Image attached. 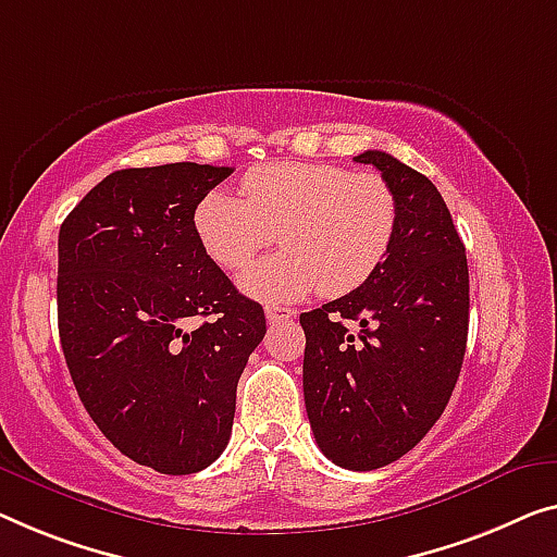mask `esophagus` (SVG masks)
Returning <instances> with one entry per match:
<instances>
[{"instance_id":"1","label":"esophagus","mask_w":557,"mask_h":557,"mask_svg":"<svg viewBox=\"0 0 557 557\" xmlns=\"http://www.w3.org/2000/svg\"><path fill=\"white\" fill-rule=\"evenodd\" d=\"M264 314H268V322L277 325V322H289L297 314L293 307H282V305H268L264 307Z\"/></svg>"}]
</instances>
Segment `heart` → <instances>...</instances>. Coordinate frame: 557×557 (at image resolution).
I'll use <instances>...</instances> for the list:
<instances>
[{
	"label": "heart",
	"mask_w": 557,
	"mask_h": 557,
	"mask_svg": "<svg viewBox=\"0 0 557 557\" xmlns=\"http://www.w3.org/2000/svg\"><path fill=\"white\" fill-rule=\"evenodd\" d=\"M243 197L212 189L195 207L199 243L220 268L243 270L280 235V252L239 277L260 300H297L322 289L347 295L393 247L397 199L370 172L325 162H270L239 182Z\"/></svg>",
	"instance_id": "1"
}]
</instances>
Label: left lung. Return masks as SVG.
I'll list each match as a JSON object with an SVG mask.
<instances>
[{"mask_svg": "<svg viewBox=\"0 0 557 557\" xmlns=\"http://www.w3.org/2000/svg\"><path fill=\"white\" fill-rule=\"evenodd\" d=\"M393 187L397 232L383 264L337 300L302 312V389L318 447L347 470H377L410 453L458 383L468 343L465 245L425 174L368 149Z\"/></svg>", "mask_w": 557, "mask_h": 557, "instance_id": "obj_1", "label": "left lung"}]
</instances>
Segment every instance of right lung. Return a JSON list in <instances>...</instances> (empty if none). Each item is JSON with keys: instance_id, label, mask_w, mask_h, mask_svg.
Masks as SVG:
<instances>
[{"instance_id": "add662e5", "label": "right lung", "mask_w": 557, "mask_h": 557, "mask_svg": "<svg viewBox=\"0 0 557 557\" xmlns=\"http://www.w3.org/2000/svg\"><path fill=\"white\" fill-rule=\"evenodd\" d=\"M232 168L117 170L60 227L57 318L72 383L122 455L164 475L220 458L260 302L199 243L195 207ZM197 319L200 325L189 329Z\"/></svg>"}]
</instances>
